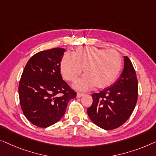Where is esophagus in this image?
Instances as JSON below:
<instances>
[{
	"mask_svg": "<svg viewBox=\"0 0 156 156\" xmlns=\"http://www.w3.org/2000/svg\"><path fill=\"white\" fill-rule=\"evenodd\" d=\"M84 95V93H77V98H81L83 97V96Z\"/></svg>",
	"mask_w": 156,
	"mask_h": 156,
	"instance_id": "1",
	"label": "esophagus"
}]
</instances>
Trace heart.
Returning <instances> with one entry per match:
<instances>
[{
  "label": "heart",
  "mask_w": 156,
  "mask_h": 156,
  "mask_svg": "<svg viewBox=\"0 0 156 156\" xmlns=\"http://www.w3.org/2000/svg\"><path fill=\"white\" fill-rule=\"evenodd\" d=\"M122 68V58L115 50L97 47L78 48L72 56L65 55L61 61L60 69L63 77L74 81L82 73V78L73 83L80 90H87L95 85L102 89L109 87L116 80Z\"/></svg>",
  "instance_id": "1"
}]
</instances>
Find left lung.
Here are the masks:
<instances>
[{
  "instance_id": "left-lung-1",
  "label": "left lung",
  "mask_w": 156,
  "mask_h": 156,
  "mask_svg": "<svg viewBox=\"0 0 156 156\" xmlns=\"http://www.w3.org/2000/svg\"><path fill=\"white\" fill-rule=\"evenodd\" d=\"M93 102L87 109L92 122L105 130L122 126L130 117L138 98L136 74L130 59L124 56V69L113 85L92 95Z\"/></svg>"
}]
</instances>
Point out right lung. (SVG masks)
<instances>
[{
    "label": "right lung",
    "mask_w": 156,
    "mask_h": 156,
    "mask_svg": "<svg viewBox=\"0 0 156 156\" xmlns=\"http://www.w3.org/2000/svg\"><path fill=\"white\" fill-rule=\"evenodd\" d=\"M66 51L54 48L38 52L26 64L19 83L24 115L35 126L47 128L58 122L76 93L62 79L60 63Z\"/></svg>",
    "instance_id": "obj_1"
}]
</instances>
